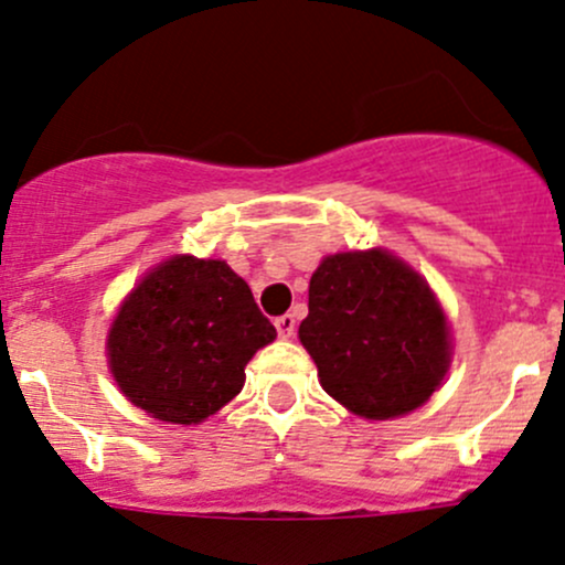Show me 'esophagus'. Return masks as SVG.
<instances>
[{"mask_svg":"<svg viewBox=\"0 0 565 565\" xmlns=\"http://www.w3.org/2000/svg\"><path fill=\"white\" fill-rule=\"evenodd\" d=\"M276 330H278V338H292L295 334V330H297V321H295V316L292 313H284V316H278L276 319Z\"/></svg>","mask_w":565,"mask_h":565,"instance_id":"1","label":"esophagus"}]
</instances>
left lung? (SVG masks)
Returning <instances> with one entry per match:
<instances>
[{
  "mask_svg": "<svg viewBox=\"0 0 565 565\" xmlns=\"http://www.w3.org/2000/svg\"><path fill=\"white\" fill-rule=\"evenodd\" d=\"M300 343L321 388L370 420L415 411L450 367V330L429 284L386 249L321 259Z\"/></svg>",
  "mask_w": 565,
  "mask_h": 565,
  "instance_id": "8db88e82",
  "label": "left lung"
}]
</instances>
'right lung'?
I'll list each match as a JSON object with an SVG mask.
<instances>
[{
	"mask_svg": "<svg viewBox=\"0 0 565 565\" xmlns=\"http://www.w3.org/2000/svg\"><path fill=\"white\" fill-rule=\"evenodd\" d=\"M276 327L222 259L177 254L122 300L107 334L120 392L169 424H201L244 388V367Z\"/></svg>",
	"mask_w": 565,
	"mask_h": 565,
	"instance_id": "1",
	"label": "right lung"
}]
</instances>
